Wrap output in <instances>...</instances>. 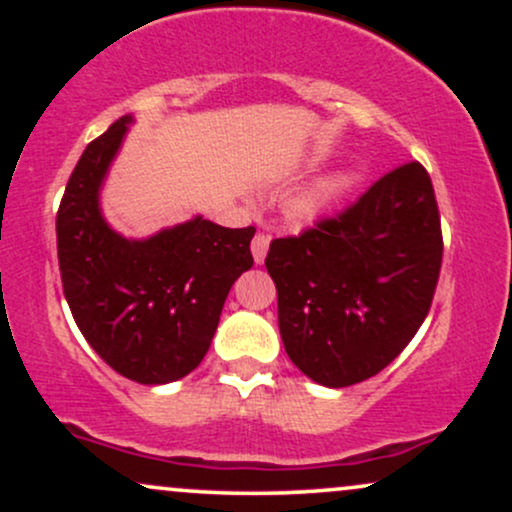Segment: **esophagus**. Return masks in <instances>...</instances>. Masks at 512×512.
I'll list each match as a JSON object with an SVG mask.
<instances>
[{"label": "esophagus", "instance_id": "1", "mask_svg": "<svg viewBox=\"0 0 512 512\" xmlns=\"http://www.w3.org/2000/svg\"><path fill=\"white\" fill-rule=\"evenodd\" d=\"M269 233H255V238H252L250 248H252V257H255V262L260 264L264 262V257H267V250H269Z\"/></svg>", "mask_w": 512, "mask_h": 512}]
</instances>
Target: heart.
<instances>
[{
	"label": "heart",
	"mask_w": 512,
	"mask_h": 512,
	"mask_svg": "<svg viewBox=\"0 0 512 512\" xmlns=\"http://www.w3.org/2000/svg\"><path fill=\"white\" fill-rule=\"evenodd\" d=\"M351 182V178L346 173H337V175H332V178H327L325 182H322V187H320V199H327V197H334V195H339V192L344 190L346 185H349Z\"/></svg>",
	"instance_id": "heart-1"
}]
</instances>
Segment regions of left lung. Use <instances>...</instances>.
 Returning <instances> with one entry per match:
<instances>
[{"mask_svg": "<svg viewBox=\"0 0 512 512\" xmlns=\"http://www.w3.org/2000/svg\"><path fill=\"white\" fill-rule=\"evenodd\" d=\"M443 262L428 170L397 166L334 216L272 240L279 332L298 370L327 387L390 366L431 310Z\"/></svg>", "mask_w": 512, "mask_h": 512, "instance_id": "left-lung-1", "label": "left lung"}]
</instances>
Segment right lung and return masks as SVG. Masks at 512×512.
<instances>
[{
    "mask_svg": "<svg viewBox=\"0 0 512 512\" xmlns=\"http://www.w3.org/2000/svg\"><path fill=\"white\" fill-rule=\"evenodd\" d=\"M129 120L93 139L72 170L57 209V257L64 298L93 351L134 383L163 385L202 363L233 281L252 267L255 228L197 216L149 240L117 236L98 187Z\"/></svg>",
    "mask_w": 512,
    "mask_h": 512,
    "instance_id": "add662e5",
    "label": "right lung"
}]
</instances>
